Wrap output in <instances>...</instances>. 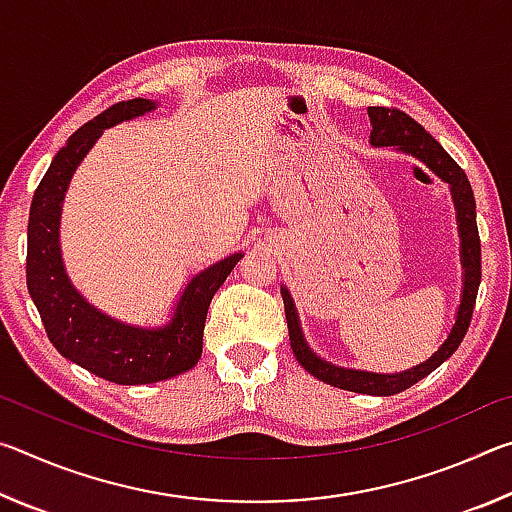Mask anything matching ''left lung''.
Segmentation results:
<instances>
[{"label":"left lung","instance_id":"1","mask_svg":"<svg viewBox=\"0 0 512 512\" xmlns=\"http://www.w3.org/2000/svg\"><path fill=\"white\" fill-rule=\"evenodd\" d=\"M368 117L372 126L370 131L372 146H391L395 151L413 155L415 160H420L424 167L436 173L443 183H447L449 192H452L458 239H461L463 289H461V305H458L456 320L452 329H449L447 339L427 361H422L413 368H406L402 372H370V370L336 366V363L325 361L309 348L305 334H302L298 309L293 305L289 289L282 284L280 291L284 300V314H287L291 350L296 354L300 366L305 368L309 375L325 381L329 386L343 388V391H352V393L386 397V395L402 393L413 384H418L420 379L431 375L440 363H445L449 357H452V354L458 350V345H461V341L465 339V332L472 320L476 291H479V284H481V241H479V228H476V203H474L472 185L470 180H467L465 171L452 160V155L433 140L418 121H413L402 110L372 106L368 108Z\"/></svg>","mask_w":512,"mask_h":512}]
</instances>
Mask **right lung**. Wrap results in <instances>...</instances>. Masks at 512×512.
<instances>
[{
	"instance_id": "obj_1",
	"label": "right lung",
	"mask_w": 512,
	"mask_h": 512,
	"mask_svg": "<svg viewBox=\"0 0 512 512\" xmlns=\"http://www.w3.org/2000/svg\"><path fill=\"white\" fill-rule=\"evenodd\" d=\"M158 101L131 99L103 110L81 126L51 160L29 212L27 287L49 341L65 359L121 386L155 384L192 370L203 352V329L214 293L244 253L223 257L185 284L169 323L128 325L103 314L69 280L60 250V214L67 187L106 128L142 117Z\"/></svg>"
}]
</instances>
